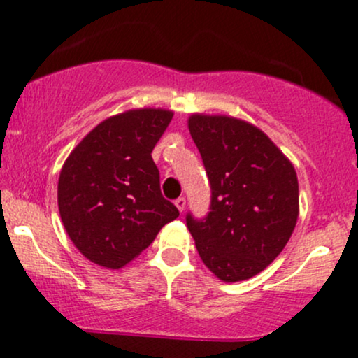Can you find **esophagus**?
I'll list each match as a JSON object with an SVG mask.
<instances>
[{
    "label": "esophagus",
    "mask_w": 358,
    "mask_h": 358,
    "mask_svg": "<svg viewBox=\"0 0 358 358\" xmlns=\"http://www.w3.org/2000/svg\"><path fill=\"white\" fill-rule=\"evenodd\" d=\"M175 205L180 212H183L185 207H187V199H185V196H180V199L175 200Z\"/></svg>",
    "instance_id": "34e87169"
}]
</instances>
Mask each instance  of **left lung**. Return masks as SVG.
I'll list each match as a JSON object with an SVG mask.
<instances>
[{"mask_svg": "<svg viewBox=\"0 0 358 358\" xmlns=\"http://www.w3.org/2000/svg\"><path fill=\"white\" fill-rule=\"evenodd\" d=\"M188 129L210 183L203 219L187 227L203 264L225 282L256 276L279 256L298 220L296 171L249 122L193 114Z\"/></svg>", "mask_w": 358, "mask_h": 358, "instance_id": "left-lung-1", "label": "left lung"}]
</instances>
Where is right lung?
<instances>
[{
    "label": "right lung",
    "instance_id": "obj_1",
    "mask_svg": "<svg viewBox=\"0 0 358 358\" xmlns=\"http://www.w3.org/2000/svg\"><path fill=\"white\" fill-rule=\"evenodd\" d=\"M171 117V110L134 109L106 119L62 166V222L89 261L122 268L180 215L162 195L159 171L151 158Z\"/></svg>",
    "mask_w": 358,
    "mask_h": 358
}]
</instances>
